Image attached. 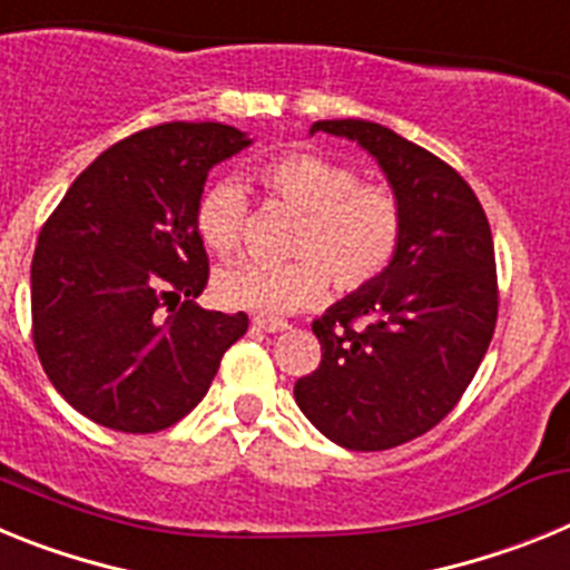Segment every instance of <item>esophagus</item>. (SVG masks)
<instances>
[{"mask_svg": "<svg viewBox=\"0 0 570 570\" xmlns=\"http://www.w3.org/2000/svg\"><path fill=\"white\" fill-rule=\"evenodd\" d=\"M254 328L265 331V334H282V331H288L291 325L282 320H271V316H254Z\"/></svg>", "mask_w": 570, "mask_h": 570, "instance_id": "obj_1", "label": "esophagus"}]
</instances>
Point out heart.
<instances>
[{
    "instance_id": "1",
    "label": "heart",
    "mask_w": 570,
    "mask_h": 570,
    "mask_svg": "<svg viewBox=\"0 0 570 570\" xmlns=\"http://www.w3.org/2000/svg\"><path fill=\"white\" fill-rule=\"evenodd\" d=\"M262 188L305 214L288 265L236 259L214 279L223 305L259 316H285L308 308L328 291L371 288L394 265L405 234V210L387 185H362L351 165L294 150L268 159L254 174ZM245 190L236 183L205 190L196 208V230L216 254H230L245 225Z\"/></svg>"
}]
</instances>
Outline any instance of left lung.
Instances as JSON below:
<instances>
[{"label": "left lung", "instance_id": "1", "mask_svg": "<svg viewBox=\"0 0 570 570\" xmlns=\"http://www.w3.org/2000/svg\"><path fill=\"white\" fill-rule=\"evenodd\" d=\"M374 156L405 210L385 276L314 322L322 362L294 385L299 411L347 451H385L445 420L497 325V265L480 199L451 165L365 119H322ZM361 325L356 326L355 322Z\"/></svg>", "mask_w": 570, "mask_h": 570}]
</instances>
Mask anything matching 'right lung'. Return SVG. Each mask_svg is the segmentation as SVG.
I'll return each instance as SVG.
<instances>
[{"label": "right lung", "instance_id": "add662e5", "mask_svg": "<svg viewBox=\"0 0 570 570\" xmlns=\"http://www.w3.org/2000/svg\"><path fill=\"white\" fill-rule=\"evenodd\" d=\"M254 142L223 122H168L97 156L50 214L30 265L33 345L79 414L154 434L208 394L248 316L205 311L196 208L214 165ZM170 298H185L165 321ZM175 307V306H169Z\"/></svg>", "mask_w": 570, "mask_h": 570}]
</instances>
